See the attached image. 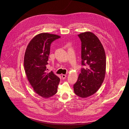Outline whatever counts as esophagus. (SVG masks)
I'll use <instances>...</instances> for the list:
<instances>
[{
    "instance_id": "obj_1",
    "label": "esophagus",
    "mask_w": 129,
    "mask_h": 129,
    "mask_svg": "<svg viewBox=\"0 0 129 129\" xmlns=\"http://www.w3.org/2000/svg\"><path fill=\"white\" fill-rule=\"evenodd\" d=\"M61 77H62V79H64L67 77V75H62Z\"/></svg>"
}]
</instances>
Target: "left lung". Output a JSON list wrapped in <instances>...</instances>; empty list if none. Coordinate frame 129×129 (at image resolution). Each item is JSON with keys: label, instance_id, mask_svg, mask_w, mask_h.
<instances>
[{"label": "left lung", "instance_id": "obj_1", "mask_svg": "<svg viewBox=\"0 0 129 129\" xmlns=\"http://www.w3.org/2000/svg\"><path fill=\"white\" fill-rule=\"evenodd\" d=\"M81 41V69L77 82L74 85L75 93L85 98L99 89L103 83L106 70V56L104 48L98 37L86 32L78 35Z\"/></svg>", "mask_w": 129, "mask_h": 129}]
</instances>
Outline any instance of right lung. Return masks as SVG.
Wrapping results in <instances>:
<instances>
[{
	"instance_id": "right-lung-1",
	"label": "right lung",
	"mask_w": 129,
	"mask_h": 129,
	"mask_svg": "<svg viewBox=\"0 0 129 129\" xmlns=\"http://www.w3.org/2000/svg\"><path fill=\"white\" fill-rule=\"evenodd\" d=\"M59 38L47 33L39 34L31 40L25 52L24 64L28 80L35 92L44 98L57 93L60 81L53 72L46 73L51 44Z\"/></svg>"
}]
</instances>
